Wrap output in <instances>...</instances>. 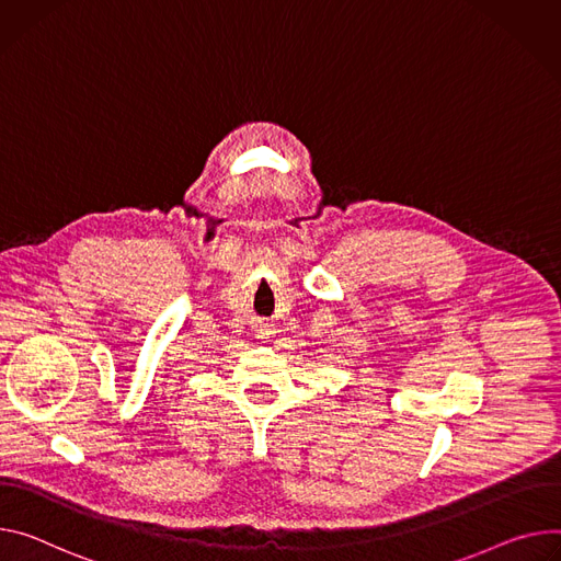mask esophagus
<instances>
[{"mask_svg": "<svg viewBox=\"0 0 561 561\" xmlns=\"http://www.w3.org/2000/svg\"><path fill=\"white\" fill-rule=\"evenodd\" d=\"M257 333H260V337H271V335H273V327H268V324H260Z\"/></svg>", "mask_w": 561, "mask_h": 561, "instance_id": "1", "label": "esophagus"}]
</instances>
